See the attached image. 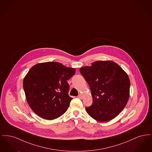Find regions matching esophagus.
Here are the masks:
<instances>
[{
	"instance_id": "obj_1",
	"label": "esophagus",
	"mask_w": 152,
	"mask_h": 152,
	"mask_svg": "<svg viewBox=\"0 0 152 152\" xmlns=\"http://www.w3.org/2000/svg\"><path fill=\"white\" fill-rule=\"evenodd\" d=\"M77 97L80 99H83V94H80L78 96H77Z\"/></svg>"
}]
</instances>
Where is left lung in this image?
<instances>
[{"label":"left lung","mask_w":152,"mask_h":152,"mask_svg":"<svg viewBox=\"0 0 152 152\" xmlns=\"http://www.w3.org/2000/svg\"><path fill=\"white\" fill-rule=\"evenodd\" d=\"M80 72L87 81L93 98L88 114L100 121H108L118 116L129 97L130 80L122 68L110 60L96 61Z\"/></svg>","instance_id":"1"}]
</instances>
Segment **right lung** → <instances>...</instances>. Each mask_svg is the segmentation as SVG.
<instances>
[{
    "label": "right lung",
    "instance_id": "1",
    "mask_svg": "<svg viewBox=\"0 0 152 152\" xmlns=\"http://www.w3.org/2000/svg\"><path fill=\"white\" fill-rule=\"evenodd\" d=\"M76 69L58 62L34 65L23 80V88L29 107L42 118L52 120L63 115L72 98L67 82Z\"/></svg>",
    "mask_w": 152,
    "mask_h": 152
}]
</instances>
